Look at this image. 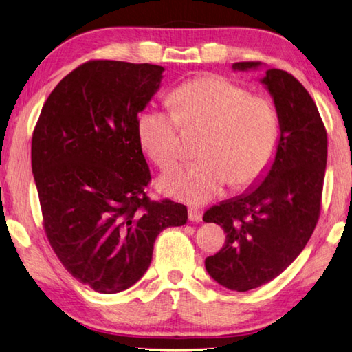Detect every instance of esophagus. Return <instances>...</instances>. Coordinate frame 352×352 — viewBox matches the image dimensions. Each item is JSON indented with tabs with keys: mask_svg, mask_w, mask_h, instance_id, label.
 I'll return each instance as SVG.
<instances>
[{
	"mask_svg": "<svg viewBox=\"0 0 352 352\" xmlns=\"http://www.w3.org/2000/svg\"><path fill=\"white\" fill-rule=\"evenodd\" d=\"M188 219L191 222H202V213L197 208L188 210Z\"/></svg>",
	"mask_w": 352,
	"mask_h": 352,
	"instance_id": "1",
	"label": "esophagus"
}]
</instances>
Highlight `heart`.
<instances>
[{
	"instance_id": "obj_1",
	"label": "heart",
	"mask_w": 352,
	"mask_h": 352,
	"mask_svg": "<svg viewBox=\"0 0 352 352\" xmlns=\"http://www.w3.org/2000/svg\"><path fill=\"white\" fill-rule=\"evenodd\" d=\"M170 110L150 109L136 124L139 145L161 170L181 161V129L204 131L197 162L159 179L162 193L190 205H204L231 184L245 190L273 164L280 139L276 107L267 98L227 78L202 76L185 82L167 99Z\"/></svg>"
}]
</instances>
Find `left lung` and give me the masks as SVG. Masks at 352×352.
<instances>
[{
	"instance_id": "left-lung-1",
	"label": "left lung",
	"mask_w": 352,
	"mask_h": 352,
	"mask_svg": "<svg viewBox=\"0 0 352 352\" xmlns=\"http://www.w3.org/2000/svg\"><path fill=\"white\" fill-rule=\"evenodd\" d=\"M262 63H236L234 72ZM261 84L273 98L280 139L273 164L254 187L214 205L204 222L221 225L223 248L205 258L213 279L231 291L273 280L302 253L320 214L328 139L313 98L285 70L267 69Z\"/></svg>"
}]
</instances>
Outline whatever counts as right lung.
<instances>
[{
  "label": "right lung",
  "mask_w": 352,
  "mask_h": 352,
  "mask_svg": "<svg viewBox=\"0 0 352 352\" xmlns=\"http://www.w3.org/2000/svg\"><path fill=\"white\" fill-rule=\"evenodd\" d=\"M164 67L90 61L61 79L32 138L44 230L65 270L102 294L130 288L151 263L157 234L187 223V207L151 202L138 116Z\"/></svg>",
  "instance_id": "obj_1"
}]
</instances>
